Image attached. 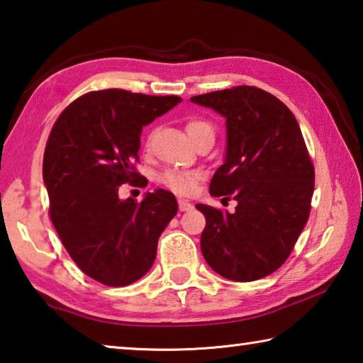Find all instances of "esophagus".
<instances>
[{"label": "esophagus", "instance_id": "obj_1", "mask_svg": "<svg viewBox=\"0 0 363 363\" xmlns=\"http://www.w3.org/2000/svg\"><path fill=\"white\" fill-rule=\"evenodd\" d=\"M179 209L181 211H190L194 209V204L187 200H179Z\"/></svg>", "mask_w": 363, "mask_h": 363}]
</instances>
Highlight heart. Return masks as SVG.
<instances>
[{"instance_id": "heart-1", "label": "heart", "mask_w": 363, "mask_h": 363, "mask_svg": "<svg viewBox=\"0 0 363 363\" xmlns=\"http://www.w3.org/2000/svg\"><path fill=\"white\" fill-rule=\"evenodd\" d=\"M186 130L190 136V140L195 141L196 138L204 133H213V127L203 118H190L186 125ZM200 174L195 171H184V169H167L160 174L159 181L164 187L173 190L174 194L179 195H189L194 192L199 181Z\"/></svg>"}]
</instances>
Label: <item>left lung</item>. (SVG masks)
Wrapping results in <instances>:
<instances>
[{"label":"left lung","mask_w":363,"mask_h":363,"mask_svg":"<svg viewBox=\"0 0 363 363\" xmlns=\"http://www.w3.org/2000/svg\"><path fill=\"white\" fill-rule=\"evenodd\" d=\"M190 101L225 117V160L209 194L238 203L233 213L196 204L206 217L204 260L230 281L265 278L287 260L311 209L314 167L300 125L284 103L250 85Z\"/></svg>","instance_id":"left-lung-1"}]
</instances>
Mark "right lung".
<instances>
[{"label":"right lung","instance_id":"1","mask_svg":"<svg viewBox=\"0 0 363 363\" xmlns=\"http://www.w3.org/2000/svg\"><path fill=\"white\" fill-rule=\"evenodd\" d=\"M181 101L121 89L90 91L72 101L50 131L43 162L50 220L76 265L104 286L143 278L177 213L168 190L157 189L138 203L118 199V187H144L133 167L143 127Z\"/></svg>","mask_w":363,"mask_h":363}]
</instances>
